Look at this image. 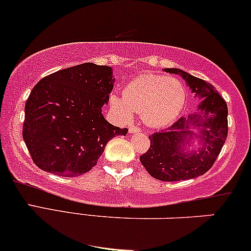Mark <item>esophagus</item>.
Masks as SVG:
<instances>
[{"instance_id": "1", "label": "esophagus", "mask_w": 251, "mask_h": 251, "mask_svg": "<svg viewBox=\"0 0 251 251\" xmlns=\"http://www.w3.org/2000/svg\"><path fill=\"white\" fill-rule=\"evenodd\" d=\"M142 131V129L139 128V126H131L129 128V132L130 133H135V132H141Z\"/></svg>"}]
</instances>
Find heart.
Wrapping results in <instances>:
<instances>
[{
    "label": "heart",
    "instance_id": "b5f03b06",
    "mask_svg": "<svg viewBox=\"0 0 251 251\" xmlns=\"http://www.w3.org/2000/svg\"><path fill=\"white\" fill-rule=\"evenodd\" d=\"M185 91L180 80L159 75L145 74L125 86L122 97L112 93V108L126 121L132 112L142 114L149 126L160 128L174 121L183 109Z\"/></svg>",
    "mask_w": 251,
    "mask_h": 251
}]
</instances>
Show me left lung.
Returning a JSON list of instances; mask_svg holds the SVG:
<instances>
[{
    "mask_svg": "<svg viewBox=\"0 0 251 251\" xmlns=\"http://www.w3.org/2000/svg\"><path fill=\"white\" fill-rule=\"evenodd\" d=\"M165 71L180 74L191 91L204 100L198 106V113L188 118L182 116L167 129L149 136L151 144L139 160L148 173L157 180H189L205 174L216 162L228 132V109L213 85L175 68ZM193 127L201 130L199 137L203 142V148L197 154L188 155L183 151L185 144L194 135L190 131Z\"/></svg>",
    "mask_w": 251,
    "mask_h": 251,
    "instance_id": "left-lung-1",
    "label": "left lung"
}]
</instances>
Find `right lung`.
Returning a JSON list of instances; mask_svg holds the SVG:
<instances>
[{
  "mask_svg": "<svg viewBox=\"0 0 251 251\" xmlns=\"http://www.w3.org/2000/svg\"><path fill=\"white\" fill-rule=\"evenodd\" d=\"M114 87L112 68L83 63L39 80L26 100L23 138L39 168L64 177L97 165L109 139L126 128L101 114Z\"/></svg>",
  "mask_w": 251,
  "mask_h": 251,
  "instance_id": "right-lung-1",
  "label": "right lung"
}]
</instances>
